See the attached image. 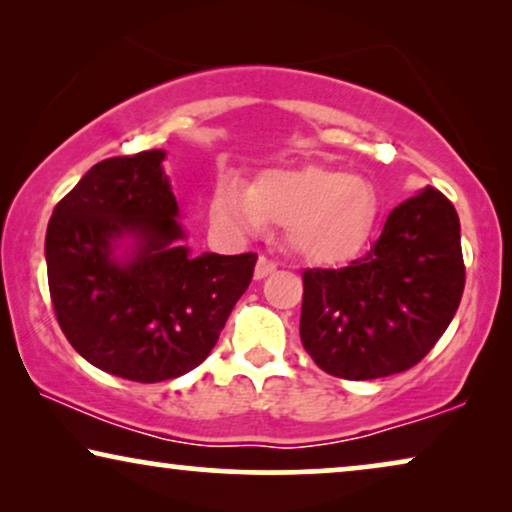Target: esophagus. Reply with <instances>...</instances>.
Instances as JSON below:
<instances>
[{"label": "esophagus", "instance_id": "1", "mask_svg": "<svg viewBox=\"0 0 512 512\" xmlns=\"http://www.w3.org/2000/svg\"><path fill=\"white\" fill-rule=\"evenodd\" d=\"M277 270V265L270 261V258H265V256H261L258 258V263H256V270H254V277L256 279H265L270 275V272H275Z\"/></svg>", "mask_w": 512, "mask_h": 512}]
</instances>
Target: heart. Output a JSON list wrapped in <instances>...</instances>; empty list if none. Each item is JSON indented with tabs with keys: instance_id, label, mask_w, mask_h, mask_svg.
Segmentation results:
<instances>
[{
	"instance_id": "obj_1",
	"label": "heart",
	"mask_w": 512,
	"mask_h": 512,
	"mask_svg": "<svg viewBox=\"0 0 512 512\" xmlns=\"http://www.w3.org/2000/svg\"><path fill=\"white\" fill-rule=\"evenodd\" d=\"M214 226L247 237L284 221L289 247L310 263H340L366 242L375 221V193L363 177L324 165L265 170L251 186L226 177L209 200Z\"/></svg>"
}]
</instances>
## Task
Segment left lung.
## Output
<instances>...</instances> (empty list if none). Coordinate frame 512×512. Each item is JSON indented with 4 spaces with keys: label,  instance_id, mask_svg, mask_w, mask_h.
<instances>
[{
    "label": "left lung",
    "instance_id": "1",
    "mask_svg": "<svg viewBox=\"0 0 512 512\" xmlns=\"http://www.w3.org/2000/svg\"><path fill=\"white\" fill-rule=\"evenodd\" d=\"M464 282L457 209L426 186L391 209L366 256L340 270L303 272L300 340L328 375L403 373L450 326Z\"/></svg>",
    "mask_w": 512,
    "mask_h": 512
}]
</instances>
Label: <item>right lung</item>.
<instances>
[{
    "instance_id": "right-lung-1",
    "label": "right lung",
    "mask_w": 512,
    "mask_h": 512,
    "mask_svg": "<svg viewBox=\"0 0 512 512\" xmlns=\"http://www.w3.org/2000/svg\"><path fill=\"white\" fill-rule=\"evenodd\" d=\"M163 149L102 160L53 209L55 317L95 368L163 382L200 366L254 277V254L193 256Z\"/></svg>"
}]
</instances>
